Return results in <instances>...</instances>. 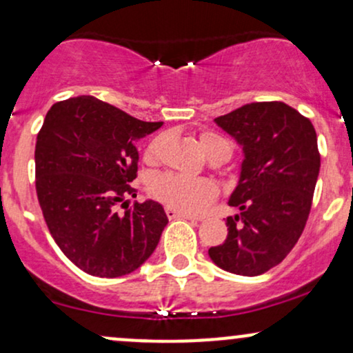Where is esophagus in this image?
Segmentation results:
<instances>
[{
    "instance_id": "1",
    "label": "esophagus",
    "mask_w": 353,
    "mask_h": 353,
    "mask_svg": "<svg viewBox=\"0 0 353 353\" xmlns=\"http://www.w3.org/2000/svg\"><path fill=\"white\" fill-rule=\"evenodd\" d=\"M165 212H166V216H168L170 220H175V219H187V220H198V219H195V216H192V215H187V213H183V212H178V210H175V208H172V207H166L165 208Z\"/></svg>"
}]
</instances>
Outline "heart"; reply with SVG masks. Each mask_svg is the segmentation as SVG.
Returning <instances> with one entry per match:
<instances>
[{"label": "heart", "instance_id": "b5f03b06", "mask_svg": "<svg viewBox=\"0 0 353 353\" xmlns=\"http://www.w3.org/2000/svg\"><path fill=\"white\" fill-rule=\"evenodd\" d=\"M200 146L210 160L213 158H225L228 160L230 153H232V146L220 134L205 132L200 134ZM161 143L163 138L157 137L152 143L146 148V160L155 161L160 155ZM150 193L165 203L166 207H172L180 210L183 213H195L203 212L208 207L210 201L216 195V188L212 181L203 180V178H192L183 175H175V173H165V175L157 176L155 180L150 183Z\"/></svg>", "mask_w": 353, "mask_h": 353}]
</instances>
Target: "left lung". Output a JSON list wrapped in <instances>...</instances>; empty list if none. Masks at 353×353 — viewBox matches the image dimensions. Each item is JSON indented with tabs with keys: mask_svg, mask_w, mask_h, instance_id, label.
<instances>
[{
	"mask_svg": "<svg viewBox=\"0 0 353 353\" xmlns=\"http://www.w3.org/2000/svg\"><path fill=\"white\" fill-rule=\"evenodd\" d=\"M215 123L241 146L243 161L228 200L240 213L208 255L235 275H262L290 253L308 220L320 172L315 128L282 101L248 103Z\"/></svg>",
	"mask_w": 353,
	"mask_h": 353,
	"instance_id": "8db88e82",
	"label": "left lung"
}]
</instances>
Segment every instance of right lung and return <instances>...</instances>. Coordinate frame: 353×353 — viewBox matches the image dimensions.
I'll use <instances>...</instances> for the list:
<instances>
[{
    "mask_svg": "<svg viewBox=\"0 0 353 353\" xmlns=\"http://www.w3.org/2000/svg\"><path fill=\"white\" fill-rule=\"evenodd\" d=\"M163 121H141L93 97L54 103L34 148L37 195L61 252L101 279L137 270L155 252L168 223L158 201H134L137 141ZM126 206L125 215L116 212Z\"/></svg>",
    "mask_w": 353,
    "mask_h": 353,
    "instance_id": "add662e5",
    "label": "right lung"
}]
</instances>
